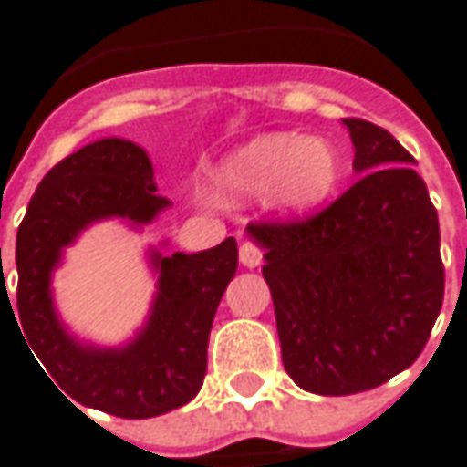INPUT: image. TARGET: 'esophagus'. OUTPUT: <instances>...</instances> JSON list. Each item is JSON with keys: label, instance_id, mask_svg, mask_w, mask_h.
<instances>
[{"label": "esophagus", "instance_id": "1", "mask_svg": "<svg viewBox=\"0 0 467 467\" xmlns=\"http://www.w3.org/2000/svg\"><path fill=\"white\" fill-rule=\"evenodd\" d=\"M239 259L244 267H259L262 265V249L254 241H244L239 246Z\"/></svg>", "mask_w": 467, "mask_h": 467}]
</instances>
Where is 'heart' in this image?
Listing matches in <instances>:
<instances>
[{
    "mask_svg": "<svg viewBox=\"0 0 467 467\" xmlns=\"http://www.w3.org/2000/svg\"><path fill=\"white\" fill-rule=\"evenodd\" d=\"M342 177V156L327 139L265 133L228 159L218 184L228 195L267 192L277 211H308L324 202Z\"/></svg>",
    "mask_w": 467,
    "mask_h": 467,
    "instance_id": "b5f03b06",
    "label": "heart"
}]
</instances>
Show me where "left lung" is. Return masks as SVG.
Returning a JSON list of instances; mask_svg holds the SVG:
<instances>
[{
    "mask_svg": "<svg viewBox=\"0 0 467 467\" xmlns=\"http://www.w3.org/2000/svg\"><path fill=\"white\" fill-rule=\"evenodd\" d=\"M344 125L358 182L314 215L249 223L285 370L318 396L362 393L414 365L445 298L437 208L414 156L380 125Z\"/></svg>",
    "mask_w": 467,
    "mask_h": 467,
    "instance_id": "obj_1",
    "label": "left lung"
}]
</instances>
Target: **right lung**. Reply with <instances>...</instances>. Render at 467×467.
Masks as SVG:
<instances>
[{"label":"right lung","instance_id":"add662e5","mask_svg":"<svg viewBox=\"0 0 467 467\" xmlns=\"http://www.w3.org/2000/svg\"><path fill=\"white\" fill-rule=\"evenodd\" d=\"M167 205V197L156 192L143 149L130 140L105 139L66 156L43 177L17 228L15 324L21 321L17 328L23 327L20 334L31 344L27 352H36L33 358L43 362L48 380L69 399L120 419L167 414L197 396L208 370L213 318L239 267L236 239L200 254H156L159 296L153 314L143 334L125 349L81 347L66 334L53 314L51 270L61 249L92 221L123 215L149 223Z\"/></svg>","mask_w":467,"mask_h":467}]
</instances>
